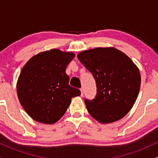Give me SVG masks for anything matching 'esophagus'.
Listing matches in <instances>:
<instances>
[{"label":"esophagus","instance_id":"1","mask_svg":"<svg viewBox=\"0 0 158 158\" xmlns=\"http://www.w3.org/2000/svg\"><path fill=\"white\" fill-rule=\"evenodd\" d=\"M80 90H81V97H83V96H84V90H83V88H81Z\"/></svg>","mask_w":158,"mask_h":158}]
</instances>
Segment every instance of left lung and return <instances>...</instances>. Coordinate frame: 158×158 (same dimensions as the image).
Returning a JSON list of instances; mask_svg holds the SVG:
<instances>
[{
	"instance_id": "left-lung-1",
	"label": "left lung",
	"mask_w": 158,
	"mask_h": 158,
	"mask_svg": "<svg viewBox=\"0 0 158 158\" xmlns=\"http://www.w3.org/2000/svg\"><path fill=\"white\" fill-rule=\"evenodd\" d=\"M77 57L93 74L97 84L94 99H85L90 116L102 124L124 117L138 97L141 83L138 68L128 56L114 48L85 50Z\"/></svg>"
}]
</instances>
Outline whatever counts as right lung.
<instances>
[{
  "instance_id": "add662e5",
  "label": "right lung",
  "mask_w": 158,
  "mask_h": 158,
  "mask_svg": "<svg viewBox=\"0 0 158 158\" xmlns=\"http://www.w3.org/2000/svg\"><path fill=\"white\" fill-rule=\"evenodd\" d=\"M75 54L52 49L32 56L21 70L17 85L19 102L37 122L53 124L64 115L80 90L69 85L67 66Z\"/></svg>"
}]
</instances>
